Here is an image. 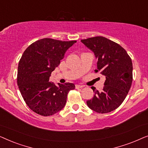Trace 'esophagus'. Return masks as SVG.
<instances>
[{
	"instance_id": "1",
	"label": "esophagus",
	"mask_w": 148,
	"mask_h": 148,
	"mask_svg": "<svg viewBox=\"0 0 148 148\" xmlns=\"http://www.w3.org/2000/svg\"><path fill=\"white\" fill-rule=\"evenodd\" d=\"M84 85H76V86H75V88H76V89L82 88H84Z\"/></svg>"
}]
</instances>
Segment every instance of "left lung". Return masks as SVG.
<instances>
[{"mask_svg": "<svg viewBox=\"0 0 148 148\" xmlns=\"http://www.w3.org/2000/svg\"><path fill=\"white\" fill-rule=\"evenodd\" d=\"M81 42L94 53L98 60V70L106 77L102 92L93 89L94 98L87 105L98 113L115 110L126 98L133 81V64L124 48L116 42L102 36L82 40Z\"/></svg>", "mask_w": 148, "mask_h": 148, "instance_id": "left-lung-1", "label": "left lung"}]
</instances>
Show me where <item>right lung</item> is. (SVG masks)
<instances>
[{
    "label": "right lung",
    "instance_id": "right-lung-1",
    "mask_svg": "<svg viewBox=\"0 0 148 148\" xmlns=\"http://www.w3.org/2000/svg\"><path fill=\"white\" fill-rule=\"evenodd\" d=\"M76 42L44 38L24 51L18 65L17 85L26 104L37 114L47 116L59 112L65 106L69 92L75 88L72 83L56 86L49 78Z\"/></svg>",
    "mask_w": 148,
    "mask_h": 148
}]
</instances>
